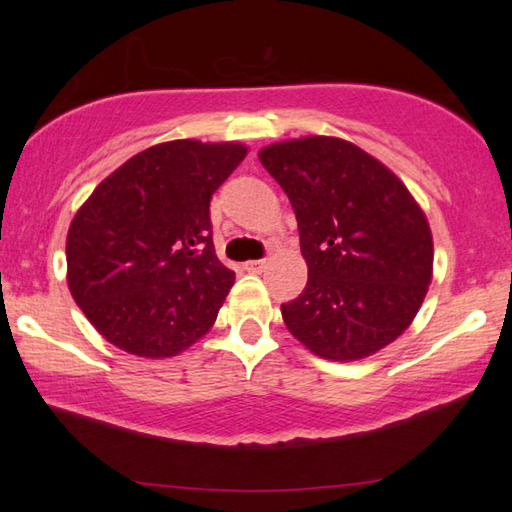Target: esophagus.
Returning <instances> with one entry per match:
<instances>
[{"instance_id":"1","label":"esophagus","mask_w":512,"mask_h":512,"mask_svg":"<svg viewBox=\"0 0 512 512\" xmlns=\"http://www.w3.org/2000/svg\"><path fill=\"white\" fill-rule=\"evenodd\" d=\"M248 273H262L266 268V259H250V262L244 264Z\"/></svg>"}]
</instances>
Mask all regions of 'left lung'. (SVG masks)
Listing matches in <instances>:
<instances>
[{
    "mask_svg": "<svg viewBox=\"0 0 512 512\" xmlns=\"http://www.w3.org/2000/svg\"><path fill=\"white\" fill-rule=\"evenodd\" d=\"M259 160L295 209L308 284L281 306L312 354L361 361L394 343L433 277L427 215L394 171L350 140L303 136Z\"/></svg>",
    "mask_w": 512,
    "mask_h": 512,
    "instance_id": "obj_1",
    "label": "left lung"
}]
</instances>
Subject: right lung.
Returning <instances> with one entry per match:
<instances>
[{
	"label": "right lung",
	"instance_id": "add662e5",
	"mask_svg": "<svg viewBox=\"0 0 512 512\" xmlns=\"http://www.w3.org/2000/svg\"><path fill=\"white\" fill-rule=\"evenodd\" d=\"M248 154L242 143L182 138L112 171L65 239L68 288L103 339L171 358L213 328L235 273L215 255L209 204Z\"/></svg>",
	"mask_w": 512,
	"mask_h": 512
}]
</instances>
